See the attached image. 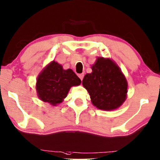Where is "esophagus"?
Returning a JSON list of instances; mask_svg holds the SVG:
<instances>
[{
    "mask_svg": "<svg viewBox=\"0 0 160 160\" xmlns=\"http://www.w3.org/2000/svg\"><path fill=\"white\" fill-rule=\"evenodd\" d=\"M78 77H79L80 79L82 81L83 78H84V73H80V74H78Z\"/></svg>",
    "mask_w": 160,
    "mask_h": 160,
    "instance_id": "34e87169",
    "label": "esophagus"
}]
</instances>
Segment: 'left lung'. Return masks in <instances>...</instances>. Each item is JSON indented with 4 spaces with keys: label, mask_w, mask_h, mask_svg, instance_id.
<instances>
[{
    "label": "left lung",
    "mask_w": 160,
    "mask_h": 160,
    "mask_svg": "<svg viewBox=\"0 0 160 160\" xmlns=\"http://www.w3.org/2000/svg\"><path fill=\"white\" fill-rule=\"evenodd\" d=\"M91 68L92 72L84 76L82 84L93 106L105 111L118 109L128 92L127 80L119 66L110 58L97 57Z\"/></svg>",
    "instance_id": "obj_1"
}]
</instances>
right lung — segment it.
I'll list each match as a JSON object with an SVG mask.
<instances>
[{
	"mask_svg": "<svg viewBox=\"0 0 160 160\" xmlns=\"http://www.w3.org/2000/svg\"><path fill=\"white\" fill-rule=\"evenodd\" d=\"M81 79L71 69L64 70L54 60L43 68L37 76V96L43 102L53 107L64 101L71 87L78 86Z\"/></svg>",
	"mask_w": 160,
	"mask_h": 160,
	"instance_id": "obj_1",
	"label": "right lung"
}]
</instances>
